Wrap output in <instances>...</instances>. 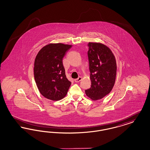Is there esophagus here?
I'll return each mask as SVG.
<instances>
[{
	"label": "esophagus",
	"instance_id": "34e87169",
	"mask_svg": "<svg viewBox=\"0 0 150 150\" xmlns=\"http://www.w3.org/2000/svg\"><path fill=\"white\" fill-rule=\"evenodd\" d=\"M81 79H82V78H81V77H80V76H79L78 78L75 79V80H74V81H75V82L78 83V82H79L80 81H81Z\"/></svg>",
	"mask_w": 150,
	"mask_h": 150
}]
</instances>
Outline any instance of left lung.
Returning <instances> with one entry per match:
<instances>
[{
	"instance_id": "left-lung-1",
	"label": "left lung",
	"mask_w": 150,
	"mask_h": 150,
	"mask_svg": "<svg viewBox=\"0 0 150 150\" xmlns=\"http://www.w3.org/2000/svg\"><path fill=\"white\" fill-rule=\"evenodd\" d=\"M88 56L91 87L85 91L91 100L103 98L111 91L116 75V62L111 50L103 44L89 42Z\"/></svg>"
}]
</instances>
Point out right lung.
Segmentation results:
<instances>
[{
  "mask_svg": "<svg viewBox=\"0 0 150 150\" xmlns=\"http://www.w3.org/2000/svg\"><path fill=\"white\" fill-rule=\"evenodd\" d=\"M72 45L50 43L39 51L34 62L36 84L47 99L59 100L66 96L71 83L66 78L62 59Z\"/></svg>",
  "mask_w": 150,
  "mask_h": 150,
  "instance_id": "obj_1",
  "label": "right lung"
}]
</instances>
